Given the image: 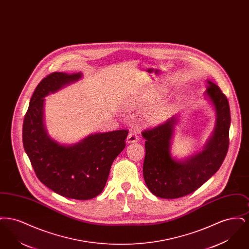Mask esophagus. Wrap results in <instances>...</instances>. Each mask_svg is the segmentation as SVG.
<instances>
[{
	"label": "esophagus",
	"mask_w": 249,
	"mask_h": 249,
	"mask_svg": "<svg viewBox=\"0 0 249 249\" xmlns=\"http://www.w3.org/2000/svg\"><path fill=\"white\" fill-rule=\"evenodd\" d=\"M139 141V138L138 136L136 135V133L134 132H130L128 137H127V142L129 143H134V142H137Z\"/></svg>",
	"instance_id": "34e87169"
}]
</instances>
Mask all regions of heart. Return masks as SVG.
<instances>
[{"instance_id": "1", "label": "heart", "mask_w": 249, "mask_h": 249, "mask_svg": "<svg viewBox=\"0 0 249 249\" xmlns=\"http://www.w3.org/2000/svg\"><path fill=\"white\" fill-rule=\"evenodd\" d=\"M158 99V96H153V97H149L146 98L144 102L142 103H138V102H131V107H139L142 105H151L153 104L155 101ZM170 112V106L168 104H161L159 105L157 107H152L151 109H149L144 115H143V120L145 121L146 124H157L160 121H162L165 119L167 115Z\"/></svg>"}]
</instances>
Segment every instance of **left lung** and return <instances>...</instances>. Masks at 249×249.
Instances as JSON below:
<instances>
[{"mask_svg": "<svg viewBox=\"0 0 249 249\" xmlns=\"http://www.w3.org/2000/svg\"><path fill=\"white\" fill-rule=\"evenodd\" d=\"M203 96L214 113V127L202 150L184 158L172 154V144L179 115L152 130L142 131L145 157L144 182L155 196L177 199L198 190L222 164L229 147L231 114L228 100L219 88L207 80Z\"/></svg>", "mask_w": 249, "mask_h": 249, "instance_id": "8db88e82", "label": "left lung"}]
</instances>
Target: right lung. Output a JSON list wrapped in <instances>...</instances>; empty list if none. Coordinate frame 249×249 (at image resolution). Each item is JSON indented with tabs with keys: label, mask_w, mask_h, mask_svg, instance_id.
Wrapping results in <instances>:
<instances>
[{
	"label": "right lung",
	"mask_w": 249,
	"mask_h": 249,
	"mask_svg": "<svg viewBox=\"0 0 249 249\" xmlns=\"http://www.w3.org/2000/svg\"><path fill=\"white\" fill-rule=\"evenodd\" d=\"M82 77V72L56 71L44 78L31 99L22 130L24 149L38 179L57 194L74 200H89L103 191L129 133L127 130L96 132L71 144L48 134L45 97Z\"/></svg>",
	"instance_id": "1"
}]
</instances>
